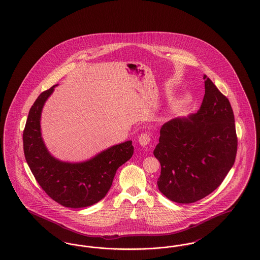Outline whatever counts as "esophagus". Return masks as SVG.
Wrapping results in <instances>:
<instances>
[{
    "mask_svg": "<svg viewBox=\"0 0 260 260\" xmlns=\"http://www.w3.org/2000/svg\"><path fill=\"white\" fill-rule=\"evenodd\" d=\"M138 142L140 143V145L142 146H146L151 142V136L147 133L141 134L138 137Z\"/></svg>",
    "mask_w": 260,
    "mask_h": 260,
    "instance_id": "34e87169",
    "label": "esophagus"
}]
</instances>
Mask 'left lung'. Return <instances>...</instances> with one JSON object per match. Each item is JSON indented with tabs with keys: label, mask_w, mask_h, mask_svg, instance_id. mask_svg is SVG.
I'll use <instances>...</instances> for the list:
<instances>
[{
	"label": "left lung",
	"mask_w": 260,
	"mask_h": 260,
	"mask_svg": "<svg viewBox=\"0 0 260 260\" xmlns=\"http://www.w3.org/2000/svg\"><path fill=\"white\" fill-rule=\"evenodd\" d=\"M205 96L196 114L162 124L154 156L161 164L158 187L171 201L191 204L222 183L238 147L228 99L204 75Z\"/></svg>",
	"instance_id": "1"
}]
</instances>
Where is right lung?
Masks as SVG:
<instances>
[{
    "mask_svg": "<svg viewBox=\"0 0 260 260\" xmlns=\"http://www.w3.org/2000/svg\"><path fill=\"white\" fill-rule=\"evenodd\" d=\"M55 86L43 91L32 105L23 131L25 159L47 195L66 208H86L104 198L117 170L134 154L133 141L112 146L89 161L70 164L54 159L46 148L40 119Z\"/></svg>",
    "mask_w": 260,
    "mask_h": 260,
    "instance_id": "add662e5",
    "label": "right lung"
}]
</instances>
